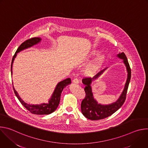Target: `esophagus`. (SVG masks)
I'll return each mask as SVG.
<instances>
[{"label": "esophagus", "mask_w": 148, "mask_h": 148, "mask_svg": "<svg viewBox=\"0 0 148 148\" xmlns=\"http://www.w3.org/2000/svg\"><path fill=\"white\" fill-rule=\"evenodd\" d=\"M73 82L74 84H78V82H79V80H78L77 78H75V79H74L73 80Z\"/></svg>", "instance_id": "obj_1"}]
</instances>
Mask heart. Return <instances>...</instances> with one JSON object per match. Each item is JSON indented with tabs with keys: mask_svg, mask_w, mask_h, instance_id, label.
<instances>
[{
	"mask_svg": "<svg viewBox=\"0 0 148 148\" xmlns=\"http://www.w3.org/2000/svg\"><path fill=\"white\" fill-rule=\"evenodd\" d=\"M98 53L99 51L98 50H94L88 54V58L93 57ZM105 61H106V57L104 54H98L91 63V64L87 67V73L88 74H92L95 73L103 66Z\"/></svg>",
	"mask_w": 148,
	"mask_h": 148,
	"instance_id": "1",
	"label": "heart"
}]
</instances>
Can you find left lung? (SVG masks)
Wrapping results in <instances>:
<instances>
[{"instance_id": "8db88e82", "label": "left lung", "mask_w": 148, "mask_h": 148, "mask_svg": "<svg viewBox=\"0 0 148 148\" xmlns=\"http://www.w3.org/2000/svg\"><path fill=\"white\" fill-rule=\"evenodd\" d=\"M117 57L123 60V62L126 66V71L128 73V77L127 79H126L124 89L119 98L116 102L109 105H102L98 103V102L94 99L93 96L92 88L91 86L92 81L98 78L107 68L101 71L92 78H86L82 80V83L85 85L84 90L86 92V97L82 101L81 109L82 114L84 115V116L89 119L96 121L106 118L118 110L125 102L126 93H127V90L131 79V70L128 59L124 53L122 52L119 53L117 55Z\"/></svg>"}]
</instances>
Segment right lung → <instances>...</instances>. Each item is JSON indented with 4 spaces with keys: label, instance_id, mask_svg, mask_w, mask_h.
Masks as SVG:
<instances>
[{
    "label": "right lung",
    "instance_id": "right-lung-1",
    "mask_svg": "<svg viewBox=\"0 0 148 148\" xmlns=\"http://www.w3.org/2000/svg\"><path fill=\"white\" fill-rule=\"evenodd\" d=\"M41 39L40 37H34L30 39L27 40L26 41H24L23 43L17 49L13 57L12 60V64H11V74L12 75V65H13V61L15 58V57L17 56V53H19L20 51H22L25 49H26L27 48L31 47L33 46L38 44V43L41 41ZM71 83V79L70 78L65 79L64 80H62L60 82H59L57 86L56 87V88L50 98V99L49 101V102L46 103H43L41 104H36V105H30L26 103L24 101L22 100V99L21 98L17 91L15 90L14 87L13 90L14 92V94L20 103H22L23 106L28 110L32 114H37V115H48L50 114L54 111H56L57 108L58 107L60 101V98H61V94L62 92V91L67 86H68L69 84Z\"/></svg>",
    "mask_w": 148,
    "mask_h": 148
}]
</instances>
